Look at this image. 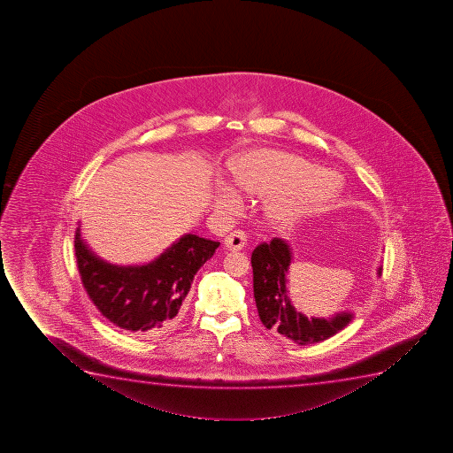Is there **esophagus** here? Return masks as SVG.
I'll return each mask as SVG.
<instances>
[{"label": "esophagus", "mask_w": 453, "mask_h": 453, "mask_svg": "<svg viewBox=\"0 0 453 453\" xmlns=\"http://www.w3.org/2000/svg\"><path fill=\"white\" fill-rule=\"evenodd\" d=\"M247 244V234L242 230H234L232 234L224 238V245L227 250L238 251L244 249Z\"/></svg>", "instance_id": "obj_1"}]
</instances>
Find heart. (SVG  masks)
Wrapping results in <instances>:
<instances>
[{
  "label": "heart",
  "mask_w": 453,
  "mask_h": 453,
  "mask_svg": "<svg viewBox=\"0 0 453 453\" xmlns=\"http://www.w3.org/2000/svg\"><path fill=\"white\" fill-rule=\"evenodd\" d=\"M229 174L240 191L261 197L262 215L274 229H288L329 208L340 197L341 180L330 171L297 155L255 149L230 160ZM229 183L213 188V206L232 212L241 194Z\"/></svg>",
  "instance_id": "b5f03b06"
}]
</instances>
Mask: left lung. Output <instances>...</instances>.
Here are the masks:
<instances>
[{"mask_svg": "<svg viewBox=\"0 0 453 453\" xmlns=\"http://www.w3.org/2000/svg\"><path fill=\"white\" fill-rule=\"evenodd\" d=\"M293 247L288 241L274 238L257 245L251 253L253 293L262 325L300 346L327 340L350 325L355 319L351 309L329 317H306L294 306L289 297L288 274L293 264ZM378 277L382 265L378 266Z\"/></svg>", "mask_w": 453, "mask_h": 453, "instance_id": "1", "label": "left lung"}]
</instances>
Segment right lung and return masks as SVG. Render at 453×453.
Wrapping results in <instances>:
<instances>
[{
    "label": "right lung",
    "mask_w": 453,
    "mask_h": 453,
    "mask_svg": "<svg viewBox=\"0 0 453 453\" xmlns=\"http://www.w3.org/2000/svg\"><path fill=\"white\" fill-rule=\"evenodd\" d=\"M75 230V257L81 282L111 323L141 336H156L180 319L194 276L212 257L219 241L181 234L149 264L119 265L103 259Z\"/></svg>",
    "instance_id": "obj_1"
}]
</instances>
